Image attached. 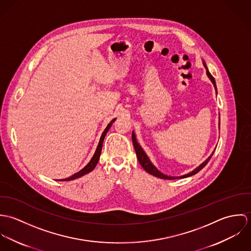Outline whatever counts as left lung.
Masks as SVG:
<instances>
[{
	"instance_id": "obj_1",
	"label": "left lung",
	"mask_w": 251,
	"mask_h": 251,
	"mask_svg": "<svg viewBox=\"0 0 251 251\" xmlns=\"http://www.w3.org/2000/svg\"><path fill=\"white\" fill-rule=\"evenodd\" d=\"M203 65H204V67H205V69H206V72H207V75H208L209 79H210V80L212 81V83L214 84L215 92L217 93L215 78L213 77V75L209 72V70H208V68H207V65H206V63H205L204 61H203ZM218 127H219V124H218ZM132 142H133V146H134V150H135V151H136V155H137L138 161H139V163L141 164V166L145 169V171H147L149 174H151V175H152V176H154V177H157V178H160V179H182V178H187V177H190V176H192V175H195L196 173H198L201 169H203V168L208 164V162L210 161L211 157L213 156V154H214V152H215V151H214L212 152V154H211L203 163H201L198 167H196V168H195L194 170H192L191 172H189V173H187V174H185V175L179 176V177H172V176H167V175L163 174L162 172H160V171L151 163V159L149 158V156H148L147 153L145 152V151L142 149V147L137 142V139H136V136H135L134 131H132Z\"/></svg>"
}]
</instances>
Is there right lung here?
<instances>
[{
  "instance_id": "1",
  "label": "right lung",
  "mask_w": 251,
  "mask_h": 251,
  "mask_svg": "<svg viewBox=\"0 0 251 251\" xmlns=\"http://www.w3.org/2000/svg\"><path fill=\"white\" fill-rule=\"evenodd\" d=\"M115 120H116V119H113V120L108 124L106 128H105L104 131L102 132L101 137H100V142H99V145H98V147H97V150H96V151H95L93 157H92L91 160L89 161V163H88L83 169H81L79 172L75 173L74 175H72L71 177H69V178H67V179H60L61 181H66V180H72V179H78V178H80V177H82V176H84V175H86V174L92 172V171L95 169V167L97 166V164H98V162H99V160H100V153H101V149H102V144H103L104 137H105V135L107 134L108 130L110 129V127H111V126L113 125V123L115 122Z\"/></svg>"
}]
</instances>
